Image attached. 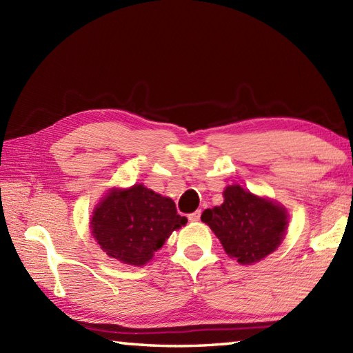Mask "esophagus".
<instances>
[{
  "instance_id": "1",
  "label": "esophagus",
  "mask_w": 353,
  "mask_h": 353,
  "mask_svg": "<svg viewBox=\"0 0 353 353\" xmlns=\"http://www.w3.org/2000/svg\"><path fill=\"white\" fill-rule=\"evenodd\" d=\"M200 215H201V211L199 209V211H196V212H192V214L188 215V220H190L191 223H197V221L200 220Z\"/></svg>"
}]
</instances>
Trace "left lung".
Instances as JSON below:
<instances>
[{"label":"left lung","instance_id":"obj_1","mask_svg":"<svg viewBox=\"0 0 353 353\" xmlns=\"http://www.w3.org/2000/svg\"><path fill=\"white\" fill-rule=\"evenodd\" d=\"M223 197L221 206L205 209L201 221L212 229L230 258L252 265L281 245L288 228V214L282 205L239 185L228 186Z\"/></svg>","mask_w":353,"mask_h":353}]
</instances>
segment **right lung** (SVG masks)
Returning <instances> with one entry per match:
<instances>
[{
	"label": "right lung",
	"instance_id": "right-lung-1",
	"mask_svg": "<svg viewBox=\"0 0 353 353\" xmlns=\"http://www.w3.org/2000/svg\"><path fill=\"white\" fill-rule=\"evenodd\" d=\"M170 197L137 183L110 190L95 206L91 230L101 250L123 264L142 267L167 241L172 230L186 224Z\"/></svg>",
	"mask_w": 353,
	"mask_h": 353
}]
</instances>
